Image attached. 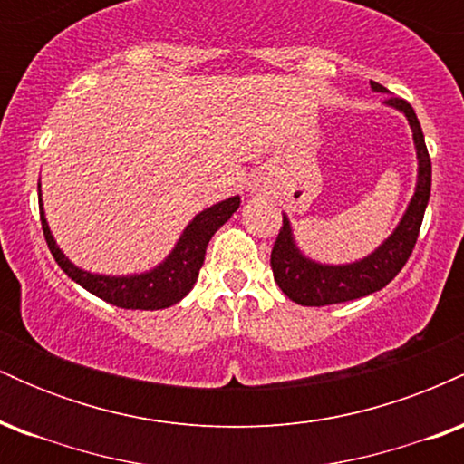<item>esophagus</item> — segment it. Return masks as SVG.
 Listing matches in <instances>:
<instances>
[{"label":"esophagus","instance_id":"34e87169","mask_svg":"<svg viewBox=\"0 0 464 464\" xmlns=\"http://www.w3.org/2000/svg\"><path fill=\"white\" fill-rule=\"evenodd\" d=\"M246 188H248V191H250V194H257V191H264V183H262V179H259V177L250 179V180H248V185H246Z\"/></svg>","mask_w":464,"mask_h":464}]
</instances>
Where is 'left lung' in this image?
<instances>
[{
	"label": "left lung",
	"mask_w": 464,
	"mask_h": 464,
	"mask_svg": "<svg viewBox=\"0 0 464 464\" xmlns=\"http://www.w3.org/2000/svg\"><path fill=\"white\" fill-rule=\"evenodd\" d=\"M371 87L375 92L388 93V89L382 87L380 82H372V80ZM386 104L406 113L410 129H412L419 157L417 191H414L408 211L403 214L395 233L369 257L347 266H323L303 257L295 239H292L290 222L284 216V227L279 228L273 253H270V266H273L275 281L279 284L281 292L290 301L299 303V305H334V303L353 301L360 299V296L372 295V292L391 284L399 275V270L406 266L410 255H412L420 222H423L425 207H428L430 200V188H432V161H430L423 130H420L412 106L403 98H397V95H388Z\"/></svg>",
	"instance_id": "1"
}]
</instances>
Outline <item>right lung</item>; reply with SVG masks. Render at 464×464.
Returning a JSON list of instances; mask_svg holds the SVG:
<instances>
[{
  "mask_svg": "<svg viewBox=\"0 0 464 464\" xmlns=\"http://www.w3.org/2000/svg\"><path fill=\"white\" fill-rule=\"evenodd\" d=\"M239 196L218 202L209 209L200 211L188 228L180 236L177 248L169 253L161 266L143 275L132 276H104L92 275L87 270H80L63 255V250L56 246L52 237L50 227L44 216V202L39 196V211H41V227L50 253L54 255L56 264L65 270L67 276H72L78 285L89 290L92 295L111 303V305L124 307V310H163V307L174 305L183 299L185 295L194 287L198 273L205 262L207 244L214 237V233L237 211Z\"/></svg>",
  "mask_w": 464,
  "mask_h": 464,
  "instance_id": "1",
  "label": "right lung"
}]
</instances>
